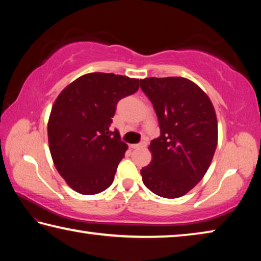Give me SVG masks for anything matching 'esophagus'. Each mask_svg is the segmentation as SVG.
Segmentation results:
<instances>
[{"mask_svg": "<svg viewBox=\"0 0 261 261\" xmlns=\"http://www.w3.org/2000/svg\"><path fill=\"white\" fill-rule=\"evenodd\" d=\"M147 146V143L146 141H141V143H139V144H135V145H131V147L132 148H135V149H139V148H145Z\"/></svg>", "mask_w": 261, "mask_h": 261, "instance_id": "esophagus-1", "label": "esophagus"}]
</instances>
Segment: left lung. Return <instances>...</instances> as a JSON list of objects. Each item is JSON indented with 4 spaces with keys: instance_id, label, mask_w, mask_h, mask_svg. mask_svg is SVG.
I'll list each match as a JSON object with an SVG mask.
<instances>
[{
    "instance_id": "1",
    "label": "left lung",
    "mask_w": 261,
    "mask_h": 261,
    "mask_svg": "<svg viewBox=\"0 0 261 261\" xmlns=\"http://www.w3.org/2000/svg\"><path fill=\"white\" fill-rule=\"evenodd\" d=\"M140 87L160 126V137L148 147L152 161L140 170L143 182L158 196L179 198L200 182L214 156L218 121L213 103L183 77L145 78Z\"/></svg>"
}]
</instances>
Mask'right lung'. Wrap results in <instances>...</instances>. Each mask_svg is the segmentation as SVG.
Returning a JSON list of instances; mask_svg holds the SVG:
<instances>
[{"instance_id":"obj_1","label":"right lung","mask_w":261,"mask_h":261,"mask_svg":"<svg viewBox=\"0 0 261 261\" xmlns=\"http://www.w3.org/2000/svg\"><path fill=\"white\" fill-rule=\"evenodd\" d=\"M138 88L139 79L92 72L69 84L56 98L48 144L57 171L76 192L96 194L112 185L127 145L109 126L118 101Z\"/></svg>"}]
</instances>
